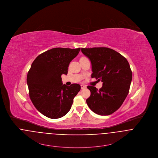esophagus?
Returning <instances> with one entry per match:
<instances>
[{
  "mask_svg": "<svg viewBox=\"0 0 158 158\" xmlns=\"http://www.w3.org/2000/svg\"><path fill=\"white\" fill-rule=\"evenodd\" d=\"M81 88L82 89H85V88H86V86H85V85H81Z\"/></svg>",
  "mask_w": 158,
  "mask_h": 158,
  "instance_id": "obj_1",
  "label": "esophagus"
}]
</instances>
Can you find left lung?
Listing matches in <instances>:
<instances>
[{"mask_svg":"<svg viewBox=\"0 0 158 158\" xmlns=\"http://www.w3.org/2000/svg\"><path fill=\"white\" fill-rule=\"evenodd\" d=\"M92 64V78L102 82L99 90L87 86L90 96L86 102L94 113L109 115L116 111L126 98L132 80L127 59L114 49L106 47L81 48Z\"/></svg>","mask_w":158,"mask_h":158,"instance_id":"obj_1","label":"left lung"}]
</instances>
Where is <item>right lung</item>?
<instances>
[{"label":"right lung","mask_w":158,"mask_h":158,"mask_svg":"<svg viewBox=\"0 0 158 158\" xmlns=\"http://www.w3.org/2000/svg\"><path fill=\"white\" fill-rule=\"evenodd\" d=\"M80 48H56L40 54L27 75L30 99L43 115L57 119L70 110L74 97L81 89L78 84L63 85L61 75H67L70 62Z\"/></svg>","instance_id":"obj_1"}]
</instances>
